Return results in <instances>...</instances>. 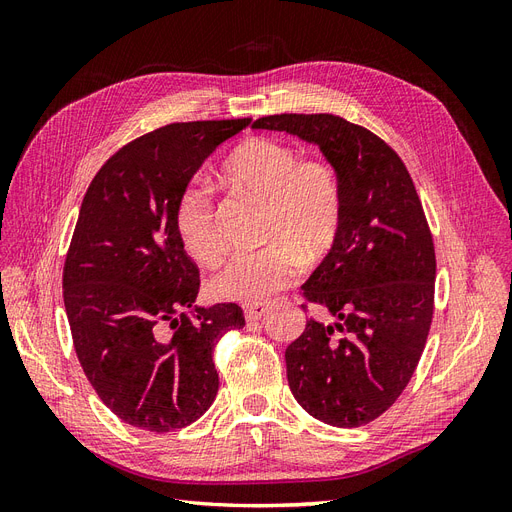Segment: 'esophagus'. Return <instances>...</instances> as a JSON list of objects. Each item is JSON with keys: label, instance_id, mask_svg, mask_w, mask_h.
<instances>
[{"label": "esophagus", "instance_id": "esophagus-1", "mask_svg": "<svg viewBox=\"0 0 512 512\" xmlns=\"http://www.w3.org/2000/svg\"><path fill=\"white\" fill-rule=\"evenodd\" d=\"M243 314H245L247 322H256V320L265 318L269 314V305H265V303H247L243 307Z\"/></svg>", "mask_w": 512, "mask_h": 512}]
</instances>
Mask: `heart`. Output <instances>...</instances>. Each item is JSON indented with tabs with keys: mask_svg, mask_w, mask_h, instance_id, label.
Segmentation results:
<instances>
[{
	"mask_svg": "<svg viewBox=\"0 0 512 512\" xmlns=\"http://www.w3.org/2000/svg\"><path fill=\"white\" fill-rule=\"evenodd\" d=\"M222 173L239 192L267 205L265 241L271 245L232 258L209 288L218 299L265 303L294 282L301 262L314 265L335 245L344 218L342 181L331 162L301 158L275 138L245 141L226 158ZM173 220L183 252L203 267L218 265L224 239L205 185H183Z\"/></svg>",
	"mask_w": 512,
	"mask_h": 512,
	"instance_id": "heart-1",
	"label": "heart"
}]
</instances>
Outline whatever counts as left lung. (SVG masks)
<instances>
[{"label": "left lung", "mask_w": 512, "mask_h": 512, "mask_svg": "<svg viewBox=\"0 0 512 512\" xmlns=\"http://www.w3.org/2000/svg\"><path fill=\"white\" fill-rule=\"evenodd\" d=\"M252 128L318 145L342 181L339 237L301 286L333 320H307L286 348V371L305 412L361 427L395 404L429 335L436 252L423 205L397 153L356 123L284 113Z\"/></svg>", "instance_id": "obj_1"}]
</instances>
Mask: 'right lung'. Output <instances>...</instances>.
Returning <instances> with one entry per match:
<instances>
[{"label": "right lung", "instance_id": "1", "mask_svg": "<svg viewBox=\"0 0 512 512\" xmlns=\"http://www.w3.org/2000/svg\"><path fill=\"white\" fill-rule=\"evenodd\" d=\"M252 119L170 123L121 147L89 183L64 265L76 356L123 423L188 427L218 395L213 348L243 329L237 303L196 305L198 267L175 230V200Z\"/></svg>", "mask_w": 512, "mask_h": 512}]
</instances>
